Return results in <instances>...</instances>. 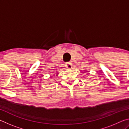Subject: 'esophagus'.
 <instances>
[{"mask_svg": "<svg viewBox=\"0 0 129 129\" xmlns=\"http://www.w3.org/2000/svg\"><path fill=\"white\" fill-rule=\"evenodd\" d=\"M66 67L68 69H71L72 68V64L71 62H68L66 63Z\"/></svg>", "mask_w": 129, "mask_h": 129, "instance_id": "obj_1", "label": "esophagus"}]
</instances>
